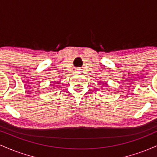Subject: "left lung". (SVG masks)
I'll return each mask as SVG.
<instances>
[{
  "label": "left lung",
  "instance_id": "1",
  "mask_svg": "<svg viewBox=\"0 0 157 157\" xmlns=\"http://www.w3.org/2000/svg\"><path fill=\"white\" fill-rule=\"evenodd\" d=\"M105 86H107V84H105Z\"/></svg>",
  "mask_w": 157,
  "mask_h": 157
}]
</instances>
